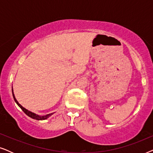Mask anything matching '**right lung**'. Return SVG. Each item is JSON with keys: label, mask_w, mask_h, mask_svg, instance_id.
<instances>
[{"label": "right lung", "mask_w": 153, "mask_h": 153, "mask_svg": "<svg viewBox=\"0 0 153 153\" xmlns=\"http://www.w3.org/2000/svg\"><path fill=\"white\" fill-rule=\"evenodd\" d=\"M12 95H13V97H14V101H15V102L16 104H17V105L19 106V107L22 108V110L23 111H24L25 114H26L27 116H29V117H30L31 118H33V119H35V120H46V119H47L48 118H49V116H51L52 114H53V113H52V114H47V115H46V116H39V115H37V114H34V113H33V112H31V111H28V110H27V109H26V108H25L24 107H23V106L21 105V104L19 103L18 102V101L17 100H16V98H15V97H14V93H13V89H12Z\"/></svg>", "instance_id": "add662e5"}]
</instances>
